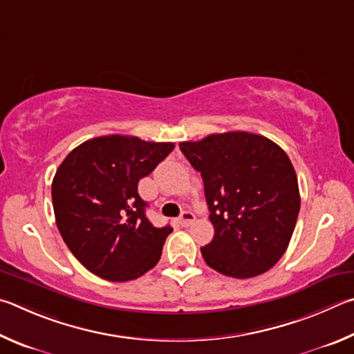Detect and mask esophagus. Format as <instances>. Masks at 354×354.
Returning <instances> with one entry per match:
<instances>
[{"mask_svg":"<svg viewBox=\"0 0 354 354\" xmlns=\"http://www.w3.org/2000/svg\"><path fill=\"white\" fill-rule=\"evenodd\" d=\"M194 221H196V216H194V213H191V212H183L182 216H180V219H178V222H180L183 227L191 225Z\"/></svg>","mask_w":354,"mask_h":354,"instance_id":"obj_1","label":"esophagus"}]
</instances>
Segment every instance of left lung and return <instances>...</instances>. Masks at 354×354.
Instances as JSON below:
<instances>
[{
  "label": "left lung",
  "instance_id": "left-lung-1",
  "mask_svg": "<svg viewBox=\"0 0 354 354\" xmlns=\"http://www.w3.org/2000/svg\"><path fill=\"white\" fill-rule=\"evenodd\" d=\"M180 151L201 172L214 238L201 247L209 268L252 278L280 261L300 212L297 174L274 141L249 132L183 141Z\"/></svg>",
  "mask_w": 354,
  "mask_h": 354
}]
</instances>
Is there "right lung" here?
Listing matches in <instances>:
<instances>
[{"instance_id": "add662e5", "label": "right lung", "mask_w": 354, "mask_h": 354, "mask_svg": "<svg viewBox=\"0 0 354 354\" xmlns=\"http://www.w3.org/2000/svg\"><path fill=\"white\" fill-rule=\"evenodd\" d=\"M172 149L174 142L107 135L82 142L60 163L51 187L55 224L91 274L129 281L160 261L172 228L149 222L138 182Z\"/></svg>"}]
</instances>
